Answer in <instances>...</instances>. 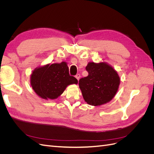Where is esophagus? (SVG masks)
<instances>
[{"mask_svg": "<svg viewBox=\"0 0 154 154\" xmlns=\"http://www.w3.org/2000/svg\"><path fill=\"white\" fill-rule=\"evenodd\" d=\"M75 77H76V78L78 80H80V74H77L75 76Z\"/></svg>", "mask_w": 154, "mask_h": 154, "instance_id": "34e87169", "label": "esophagus"}]
</instances>
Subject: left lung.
<instances>
[{
    "label": "left lung",
    "mask_w": 154,
    "mask_h": 154,
    "mask_svg": "<svg viewBox=\"0 0 154 154\" xmlns=\"http://www.w3.org/2000/svg\"><path fill=\"white\" fill-rule=\"evenodd\" d=\"M85 69L88 75L79 80L83 99L93 106L108 103L118 90L120 78L118 72L105 62H89Z\"/></svg>",
    "instance_id": "1"
}]
</instances>
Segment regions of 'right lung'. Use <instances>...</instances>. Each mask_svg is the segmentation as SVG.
I'll return each mask as SVG.
<instances>
[{
	"instance_id": "right-lung-1",
	"label": "right lung",
	"mask_w": 154,
	"mask_h": 154,
	"mask_svg": "<svg viewBox=\"0 0 154 154\" xmlns=\"http://www.w3.org/2000/svg\"><path fill=\"white\" fill-rule=\"evenodd\" d=\"M30 81L36 94L45 100L57 98L68 85L78 83L76 78L70 76L65 62L36 68L31 74Z\"/></svg>"
}]
</instances>
